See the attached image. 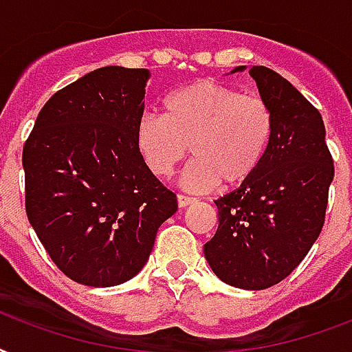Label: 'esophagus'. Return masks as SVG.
Wrapping results in <instances>:
<instances>
[{"instance_id": "esophagus-1", "label": "esophagus", "mask_w": 352, "mask_h": 352, "mask_svg": "<svg viewBox=\"0 0 352 352\" xmlns=\"http://www.w3.org/2000/svg\"><path fill=\"white\" fill-rule=\"evenodd\" d=\"M190 204H195V198H190V196H185V195H178V207H187Z\"/></svg>"}]
</instances>
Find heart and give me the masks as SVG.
I'll return each instance as SVG.
<instances>
[{
  "mask_svg": "<svg viewBox=\"0 0 352 352\" xmlns=\"http://www.w3.org/2000/svg\"><path fill=\"white\" fill-rule=\"evenodd\" d=\"M274 138V111L263 97L198 80L165 99V113L146 111L135 126V143L146 167L160 178L174 173L187 152L185 189L206 192L222 182L239 187L255 176Z\"/></svg>",
  "mask_w": 352,
  "mask_h": 352,
  "instance_id": "b5f03b06",
  "label": "heart"
}]
</instances>
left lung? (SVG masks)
<instances>
[{
    "mask_svg": "<svg viewBox=\"0 0 352 352\" xmlns=\"http://www.w3.org/2000/svg\"><path fill=\"white\" fill-rule=\"evenodd\" d=\"M250 75L274 111V138L255 176L214 200L219 230L204 253L224 283L264 290L292 274L320 236L334 165L320 111L274 69L253 65Z\"/></svg>",
    "mask_w": 352,
    "mask_h": 352,
    "instance_id": "8db88e82",
    "label": "left lung"
}]
</instances>
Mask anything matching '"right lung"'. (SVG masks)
Wrapping results in <instances>:
<instances>
[{
	"label": "right lung",
	"mask_w": 352,
	"mask_h": 352,
	"mask_svg": "<svg viewBox=\"0 0 352 352\" xmlns=\"http://www.w3.org/2000/svg\"><path fill=\"white\" fill-rule=\"evenodd\" d=\"M148 69L106 65L45 102L23 146L25 211L69 279L106 288L132 279L178 201L135 143Z\"/></svg>",
	"instance_id": "1"
}]
</instances>
